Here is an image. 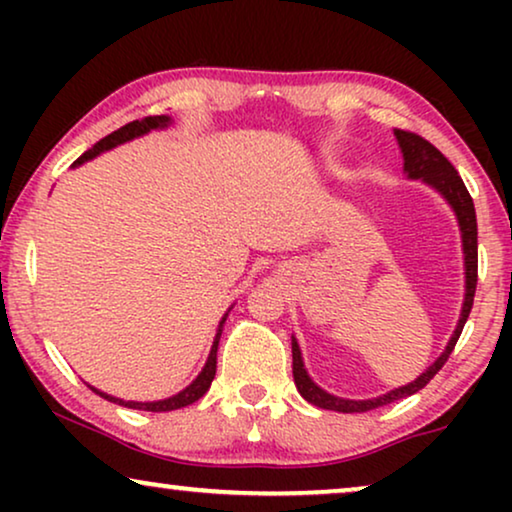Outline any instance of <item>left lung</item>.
<instances>
[{"label": "left lung", "mask_w": 512, "mask_h": 512, "mask_svg": "<svg viewBox=\"0 0 512 512\" xmlns=\"http://www.w3.org/2000/svg\"><path fill=\"white\" fill-rule=\"evenodd\" d=\"M394 135L398 139V144H401L405 172H408V177L422 179L429 186L436 188V191L443 195L447 202H450L454 214H457L459 228H461V240H464V261H466L464 307H461V317H459L457 328H454V335L450 338V342H447L445 352L436 359V363L429 366L426 373L419 375L415 382L405 384V387H401V389L389 391V394H384L380 398H370V401H347V398L331 396V394H326L324 389H319L317 384L310 380V375H307L303 359H300V347H298L296 338H293V342H291L293 382H296L300 396H303L307 403L317 405V408H324V410L368 412V410L382 408V405L401 401V398H405V396L417 394L419 389H424L426 384L433 380V375H436L438 370L445 366L447 359H450L452 349H454V345H457L459 335H461V331H464V324H466L468 314H471V307H473L475 286H478V221H475V207H473L471 193L466 191L464 181H461L459 172L454 170V165L431 142H426L424 137L417 135V132H408V130H396Z\"/></svg>", "instance_id": "obj_1"}]
</instances>
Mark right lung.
<instances>
[{
	"instance_id": "1",
	"label": "right lung",
	"mask_w": 512,
	"mask_h": 512,
	"mask_svg": "<svg viewBox=\"0 0 512 512\" xmlns=\"http://www.w3.org/2000/svg\"><path fill=\"white\" fill-rule=\"evenodd\" d=\"M170 123V118L167 116H146L142 118V121H132L128 125H123V128H118L111 132V135H107L104 139H100L93 149H88L86 153H83L81 158L74 160V165H81L86 163V160L95 158L97 153L100 151H107V149H114V146L128 142V139H135L139 135H144V132L149 130H156V128H165V125ZM223 321H226V317H223ZM221 321V326H223ZM221 326H219V333H216L214 338V345H212V352H209V359L205 363V368H202V373L195 377V382L191 384V387H186L184 391H179L177 396L172 398H165V401H153V403H135V401H121V398H114V396H107L102 394V391L93 389L95 394H100L102 398H107V401L111 403H118V405H125V408H135V410H149V412H167V410H179V408H186V405H191L198 401V398H202L207 394V389L212 387V380L216 375V349H219V338H221Z\"/></svg>"
}]
</instances>
